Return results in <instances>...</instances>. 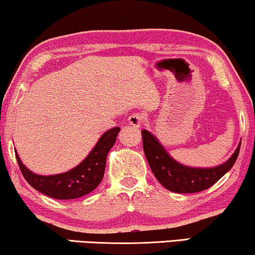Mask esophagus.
<instances>
[{"label":"esophagus","mask_w":255,"mask_h":255,"mask_svg":"<svg viewBox=\"0 0 255 255\" xmlns=\"http://www.w3.org/2000/svg\"><path fill=\"white\" fill-rule=\"evenodd\" d=\"M128 124L133 128H140L142 122H144V117L140 114H132L130 117H128Z\"/></svg>","instance_id":"34e87169"}]
</instances>
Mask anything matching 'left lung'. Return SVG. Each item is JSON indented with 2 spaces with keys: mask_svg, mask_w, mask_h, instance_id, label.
Wrapping results in <instances>:
<instances>
[{
  "mask_svg": "<svg viewBox=\"0 0 255 255\" xmlns=\"http://www.w3.org/2000/svg\"><path fill=\"white\" fill-rule=\"evenodd\" d=\"M141 134L146 159L156 180L167 190L179 194L198 193L214 186L235 165L242 145L240 141L230 159L222 165L202 168L177 162L169 155L159 139L149 131L142 130Z\"/></svg>",
  "mask_w": 255,
  "mask_h": 255,
  "instance_id": "8db88e82",
  "label": "left lung"
}]
</instances>
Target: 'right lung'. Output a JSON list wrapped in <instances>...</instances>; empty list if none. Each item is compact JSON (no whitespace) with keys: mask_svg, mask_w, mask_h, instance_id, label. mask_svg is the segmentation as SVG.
Returning a JSON list of instances; mask_svg holds the SVG:
<instances>
[{"mask_svg":"<svg viewBox=\"0 0 255 255\" xmlns=\"http://www.w3.org/2000/svg\"><path fill=\"white\" fill-rule=\"evenodd\" d=\"M120 128H113L101 135L88 155L74 168L53 175H39L27 168L15 151L20 172L34 189L55 200H74L92 193L101 183L106 170L107 155L117 139Z\"/></svg>","mask_w":255,"mask_h":255,"instance_id":"obj_1","label":"right lung"}]
</instances>
